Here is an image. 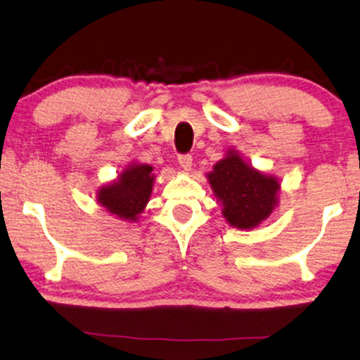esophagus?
<instances>
[{
	"label": "esophagus",
	"instance_id": "esophagus-1",
	"mask_svg": "<svg viewBox=\"0 0 360 360\" xmlns=\"http://www.w3.org/2000/svg\"><path fill=\"white\" fill-rule=\"evenodd\" d=\"M178 163L181 166L182 171H191L192 169V157L191 155H179L178 157Z\"/></svg>",
	"mask_w": 360,
	"mask_h": 360
}]
</instances>
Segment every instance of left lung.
<instances>
[{
	"mask_svg": "<svg viewBox=\"0 0 360 360\" xmlns=\"http://www.w3.org/2000/svg\"><path fill=\"white\" fill-rule=\"evenodd\" d=\"M207 179L214 197L221 203L224 219L233 228H257L278 205L280 181L255 169L238 150L229 148L226 157L214 163Z\"/></svg>",
	"mask_w": 360,
	"mask_h": 360,
	"instance_id": "1",
	"label": "left lung"
}]
</instances>
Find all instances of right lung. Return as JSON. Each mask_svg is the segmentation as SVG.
Here are the masks:
<instances>
[{
  "label": "right lung",
  "mask_w": 360,
  "mask_h": 360,
  "mask_svg": "<svg viewBox=\"0 0 360 360\" xmlns=\"http://www.w3.org/2000/svg\"><path fill=\"white\" fill-rule=\"evenodd\" d=\"M153 166L131 163L110 184L96 191V202L122 221H137L153 191Z\"/></svg>",
  "instance_id": "right-lung-1"
}]
</instances>
